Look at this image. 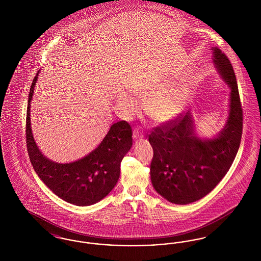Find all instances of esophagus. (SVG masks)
I'll use <instances>...</instances> for the list:
<instances>
[{"instance_id": "obj_1", "label": "esophagus", "mask_w": 261, "mask_h": 261, "mask_svg": "<svg viewBox=\"0 0 261 261\" xmlns=\"http://www.w3.org/2000/svg\"><path fill=\"white\" fill-rule=\"evenodd\" d=\"M133 138H134L135 141H140V140H143L144 135H143V133L139 129H135L133 131Z\"/></svg>"}]
</instances>
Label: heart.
<instances>
[{"label":"heart","instance_id":"b5f03b06","mask_svg":"<svg viewBox=\"0 0 261 261\" xmlns=\"http://www.w3.org/2000/svg\"><path fill=\"white\" fill-rule=\"evenodd\" d=\"M156 89L158 87L153 85H141L134 92L139 98L145 99V111L153 121L159 123L168 122L182 110V95L175 89H163L160 91H156ZM120 102L129 114L138 111V100L129 94H124Z\"/></svg>","mask_w":261,"mask_h":261}]
</instances>
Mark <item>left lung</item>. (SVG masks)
Instances as JSON below:
<instances>
[{"instance_id": "obj_1", "label": "left lung", "mask_w": 261, "mask_h": 261, "mask_svg": "<svg viewBox=\"0 0 261 261\" xmlns=\"http://www.w3.org/2000/svg\"><path fill=\"white\" fill-rule=\"evenodd\" d=\"M212 50L215 66L231 89L229 116L221 132L213 139H200L187 112L153 128L149 135L152 186L176 204L194 202L211 193L230 169L241 144L244 115L236 75L225 54Z\"/></svg>"}]
</instances>
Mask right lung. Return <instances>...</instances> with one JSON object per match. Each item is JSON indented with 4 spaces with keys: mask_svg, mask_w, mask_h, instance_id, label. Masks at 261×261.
I'll use <instances>...</instances> for the list:
<instances>
[{
    "mask_svg": "<svg viewBox=\"0 0 261 261\" xmlns=\"http://www.w3.org/2000/svg\"><path fill=\"white\" fill-rule=\"evenodd\" d=\"M38 74L28 97L26 113V146L31 164L44 184L59 198L79 206L91 205L103 199L116 185L120 162L132 147V128L124 120L113 123L98 148L83 159L58 163L42 154L30 127V102Z\"/></svg>",
    "mask_w": 261,
    "mask_h": 261,
    "instance_id": "obj_1",
    "label": "right lung"
}]
</instances>
